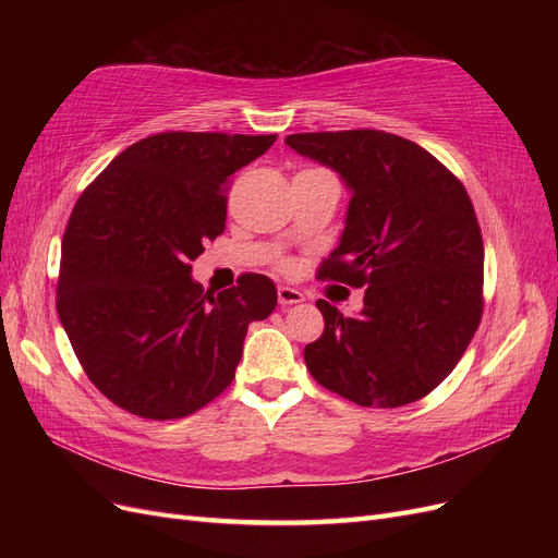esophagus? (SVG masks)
I'll list each match as a JSON object with an SVG mask.
<instances>
[{"label":"esophagus","instance_id":"1","mask_svg":"<svg viewBox=\"0 0 558 558\" xmlns=\"http://www.w3.org/2000/svg\"><path fill=\"white\" fill-rule=\"evenodd\" d=\"M277 298L283 307L289 305H298V302L305 300V295H302L298 289H291V286H279L277 289Z\"/></svg>","mask_w":558,"mask_h":558}]
</instances>
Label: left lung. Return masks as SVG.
Returning a JSON list of instances; mask_svg holds the SVG:
<instances>
[{
    "instance_id": "1",
    "label": "left lung",
    "mask_w": 558,
    "mask_h": 558,
    "mask_svg": "<svg viewBox=\"0 0 558 558\" xmlns=\"http://www.w3.org/2000/svg\"><path fill=\"white\" fill-rule=\"evenodd\" d=\"M286 144L330 167L351 193L318 277L365 286L356 316L316 302L326 330L305 347L307 369L361 408L428 396L482 318L484 244L463 183L426 148L381 130L302 132Z\"/></svg>"
}]
</instances>
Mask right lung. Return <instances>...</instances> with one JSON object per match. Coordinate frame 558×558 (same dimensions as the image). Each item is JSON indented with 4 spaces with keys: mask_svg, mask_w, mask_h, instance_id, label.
I'll use <instances>...</instances> for the list:
<instances>
[{
    "mask_svg": "<svg viewBox=\"0 0 558 558\" xmlns=\"http://www.w3.org/2000/svg\"><path fill=\"white\" fill-rule=\"evenodd\" d=\"M277 134L160 132L118 154L66 223L58 316L88 379L144 418H181L234 379L248 324L277 286L242 275L202 295L191 263L226 228L230 177Z\"/></svg>",
    "mask_w": 558,
    "mask_h": 558,
    "instance_id": "add662e5",
    "label": "right lung"
}]
</instances>
